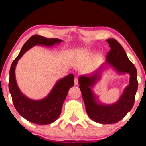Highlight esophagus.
Segmentation results:
<instances>
[{
  "label": "esophagus",
  "instance_id": "34e87169",
  "mask_svg": "<svg viewBox=\"0 0 146 146\" xmlns=\"http://www.w3.org/2000/svg\"><path fill=\"white\" fill-rule=\"evenodd\" d=\"M74 84L75 85H78V78L77 77H76L75 78H74Z\"/></svg>",
  "mask_w": 146,
  "mask_h": 146
}]
</instances>
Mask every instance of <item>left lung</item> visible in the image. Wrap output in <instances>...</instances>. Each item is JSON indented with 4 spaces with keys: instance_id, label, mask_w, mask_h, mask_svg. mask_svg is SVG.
<instances>
[{
    "instance_id": "left-lung-1",
    "label": "left lung",
    "mask_w": 146,
    "mask_h": 146,
    "mask_svg": "<svg viewBox=\"0 0 146 146\" xmlns=\"http://www.w3.org/2000/svg\"><path fill=\"white\" fill-rule=\"evenodd\" d=\"M106 41L109 44L110 50L107 54L106 62L119 73L129 74V84L125 88L123 94L116 103L111 105L97 103L91 87L99 79L100 73L104 66V64H102L90 76H81L79 78V86L88 116L96 122L110 124L118 122L132 109L138 82L136 68L128 59L121 45L113 38L108 39Z\"/></svg>"
}]
</instances>
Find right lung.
<instances>
[{"label": "right lung", "mask_w": 146, "mask_h": 146, "mask_svg": "<svg viewBox=\"0 0 146 146\" xmlns=\"http://www.w3.org/2000/svg\"><path fill=\"white\" fill-rule=\"evenodd\" d=\"M60 42L61 40L58 38H46L38 35L32 36L23 45L19 54L12 63L10 69L9 88L14 106L21 116L36 124H49L58 118L68 92L74 85V75L70 74L58 81L50 93L45 98L40 100H33L26 97L20 91L16 82L15 67L18 60L28 50L34 46H52Z\"/></svg>", "instance_id": "1"}]
</instances>
